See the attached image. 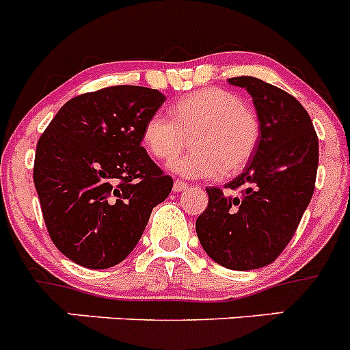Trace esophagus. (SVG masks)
<instances>
[{
    "instance_id": "1",
    "label": "esophagus",
    "mask_w": 350,
    "mask_h": 350,
    "mask_svg": "<svg viewBox=\"0 0 350 350\" xmlns=\"http://www.w3.org/2000/svg\"><path fill=\"white\" fill-rule=\"evenodd\" d=\"M185 189H187V184H185V182H182V180L173 182V192H182V191H185Z\"/></svg>"
}]
</instances>
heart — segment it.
<instances>
[{"label": "heart", "instance_id": "b5f03b06", "mask_svg": "<svg viewBox=\"0 0 350 350\" xmlns=\"http://www.w3.org/2000/svg\"><path fill=\"white\" fill-rule=\"evenodd\" d=\"M173 120L152 113L142 127V144L156 159L168 161L192 137L194 152L170 163L184 178H216L237 173L251 161L259 142V120L235 94L218 88L178 99Z\"/></svg>", "mask_w": 350, "mask_h": 350}]
</instances>
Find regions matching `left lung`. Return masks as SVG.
<instances>
[{"mask_svg": "<svg viewBox=\"0 0 350 350\" xmlns=\"http://www.w3.org/2000/svg\"><path fill=\"white\" fill-rule=\"evenodd\" d=\"M251 94L259 142L244 172L225 187L206 189L208 208L196 221L206 254L228 269L247 271L282 254L308 208L318 172V135L304 106L256 77L228 79Z\"/></svg>", "mask_w": 350, "mask_h": 350, "instance_id": "left-lung-1", "label": "left lung"}]
</instances>
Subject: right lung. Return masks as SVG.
<instances>
[{
	"mask_svg": "<svg viewBox=\"0 0 350 350\" xmlns=\"http://www.w3.org/2000/svg\"><path fill=\"white\" fill-rule=\"evenodd\" d=\"M156 89L113 85L70 99L36 149L34 185L49 237L77 265L105 269L137 245L173 187L142 148Z\"/></svg>",
	"mask_w": 350,
	"mask_h": 350,
	"instance_id": "right-lung-1",
	"label": "right lung"
}]
</instances>
